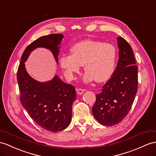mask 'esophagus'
I'll return each instance as SVG.
<instances>
[{
	"label": "esophagus",
	"mask_w": 156,
	"mask_h": 156,
	"mask_svg": "<svg viewBox=\"0 0 156 156\" xmlns=\"http://www.w3.org/2000/svg\"><path fill=\"white\" fill-rule=\"evenodd\" d=\"M85 90L83 89H77V93L78 94H81L84 93Z\"/></svg>",
	"instance_id": "esophagus-1"
}]
</instances>
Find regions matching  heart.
Here are the masks:
<instances>
[{
    "instance_id": "1",
    "label": "heart",
    "mask_w": 156,
    "mask_h": 156,
    "mask_svg": "<svg viewBox=\"0 0 156 156\" xmlns=\"http://www.w3.org/2000/svg\"><path fill=\"white\" fill-rule=\"evenodd\" d=\"M117 59L116 48L111 44L97 40H85L75 44L71 48V54H63L59 58L61 67L66 77L73 80L75 75L84 65V80L94 79L97 82H105L112 77Z\"/></svg>"
}]
</instances>
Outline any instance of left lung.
Masks as SVG:
<instances>
[{
    "label": "left lung",
    "mask_w": 156,
    "mask_h": 156,
    "mask_svg": "<svg viewBox=\"0 0 156 156\" xmlns=\"http://www.w3.org/2000/svg\"><path fill=\"white\" fill-rule=\"evenodd\" d=\"M119 59L111 78L97 94L92 108L94 117L103 126L120 123L130 111L138 89V67L131 46L117 37Z\"/></svg>",
    "instance_id": "8db88e82"
}]
</instances>
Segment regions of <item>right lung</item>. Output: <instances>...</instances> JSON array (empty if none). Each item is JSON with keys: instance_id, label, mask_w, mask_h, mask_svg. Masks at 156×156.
<instances>
[{"instance_id": "1", "label": "right lung", "mask_w": 156, "mask_h": 156, "mask_svg": "<svg viewBox=\"0 0 156 156\" xmlns=\"http://www.w3.org/2000/svg\"><path fill=\"white\" fill-rule=\"evenodd\" d=\"M62 34H49L39 37L25 49L17 72L20 102L30 116L38 126L51 132L62 131L69 126L72 106L76 99L75 87L67 84L55 75L51 81L39 82L32 78L26 70L24 62L37 48L49 49L57 63Z\"/></svg>"}]
</instances>
